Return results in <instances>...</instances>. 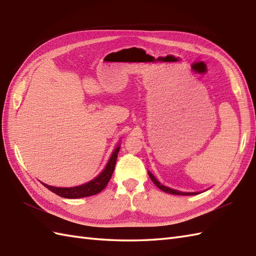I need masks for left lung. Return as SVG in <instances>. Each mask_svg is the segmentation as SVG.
<instances>
[{
	"instance_id": "8db88e82",
	"label": "left lung",
	"mask_w": 256,
	"mask_h": 256,
	"mask_svg": "<svg viewBox=\"0 0 256 256\" xmlns=\"http://www.w3.org/2000/svg\"><path fill=\"white\" fill-rule=\"evenodd\" d=\"M148 175H149V178H152V180L154 182V184L158 187V188H160L162 192H168V194H180V196H194V194H198V192H178V190H175V189H172V188H168V187H166V186H164V185H162V184H160V182L156 180V178H154V176L150 173V172H148Z\"/></svg>"
}]
</instances>
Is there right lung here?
I'll return each mask as SVG.
<instances>
[{
    "instance_id": "right-lung-1",
    "label": "right lung",
    "mask_w": 256,
    "mask_h": 256,
    "mask_svg": "<svg viewBox=\"0 0 256 256\" xmlns=\"http://www.w3.org/2000/svg\"><path fill=\"white\" fill-rule=\"evenodd\" d=\"M119 150H120V146H118L114 149L112 154H111L106 168H104V171L98 175L97 178H95L93 180H90L88 182H85V184L81 186L60 188V187H53L46 184H43V182L42 184L48 189H50V192H53L54 194L62 196V198H68V199H78V198H83V196H90L96 194H100L102 189L107 186L111 176H112Z\"/></svg>"
}]
</instances>
